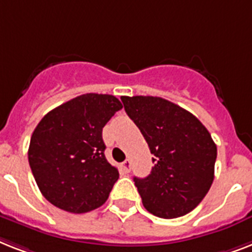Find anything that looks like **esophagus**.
<instances>
[{
	"label": "esophagus",
	"instance_id": "obj_1",
	"mask_svg": "<svg viewBox=\"0 0 252 252\" xmlns=\"http://www.w3.org/2000/svg\"><path fill=\"white\" fill-rule=\"evenodd\" d=\"M122 171L124 173H129V171H130V161H129V159H126V161H123V163H122Z\"/></svg>",
	"mask_w": 252,
	"mask_h": 252
}]
</instances>
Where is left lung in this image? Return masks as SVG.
Instances as JSON below:
<instances>
[{"mask_svg":"<svg viewBox=\"0 0 252 252\" xmlns=\"http://www.w3.org/2000/svg\"><path fill=\"white\" fill-rule=\"evenodd\" d=\"M130 119L145 137L154 167L145 179L134 177L142 204L161 219L189 214L214 181L218 149L199 120L160 97H122Z\"/></svg>","mask_w":252,"mask_h":252,"instance_id":"obj_1","label":"left lung"}]
</instances>
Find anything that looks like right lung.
<instances>
[{
    "label": "right lung",
    "instance_id": "obj_1",
    "mask_svg": "<svg viewBox=\"0 0 252 252\" xmlns=\"http://www.w3.org/2000/svg\"><path fill=\"white\" fill-rule=\"evenodd\" d=\"M122 108L110 94H83L48 112L34 128L28 161L55 207L85 214L107 200L119 171L106 159L102 129Z\"/></svg>",
    "mask_w": 252,
    "mask_h": 252
}]
</instances>
